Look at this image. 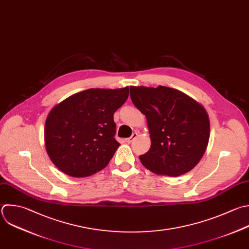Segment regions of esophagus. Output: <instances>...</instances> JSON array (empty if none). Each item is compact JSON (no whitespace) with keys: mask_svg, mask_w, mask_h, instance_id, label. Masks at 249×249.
<instances>
[{"mask_svg":"<svg viewBox=\"0 0 249 249\" xmlns=\"http://www.w3.org/2000/svg\"><path fill=\"white\" fill-rule=\"evenodd\" d=\"M137 135H138V134H137L136 132H133V133H132V135H131L129 138H126V139H125V142H127V143H131V142H132V141L137 137Z\"/></svg>","mask_w":249,"mask_h":249,"instance_id":"1","label":"esophagus"}]
</instances>
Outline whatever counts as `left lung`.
<instances>
[{
    "label": "left lung",
    "mask_w": 249,
    "mask_h": 249,
    "mask_svg": "<svg viewBox=\"0 0 249 249\" xmlns=\"http://www.w3.org/2000/svg\"><path fill=\"white\" fill-rule=\"evenodd\" d=\"M130 98L146 116L151 137L149 151L139 157L142 164L172 177L192 170L209 140L205 109L185 93L162 86L130 87Z\"/></svg>",
    "instance_id": "1"
}]
</instances>
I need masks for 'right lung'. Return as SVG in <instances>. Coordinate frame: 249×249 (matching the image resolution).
<instances>
[{"label":"right lung","mask_w":249,"mask_h":249,"mask_svg":"<svg viewBox=\"0 0 249 249\" xmlns=\"http://www.w3.org/2000/svg\"><path fill=\"white\" fill-rule=\"evenodd\" d=\"M128 87L78 92L49 114L45 143L52 161L64 173L86 177L107 166L118 147L114 113L126 101Z\"/></svg>","instance_id":"add662e5"}]
</instances>
